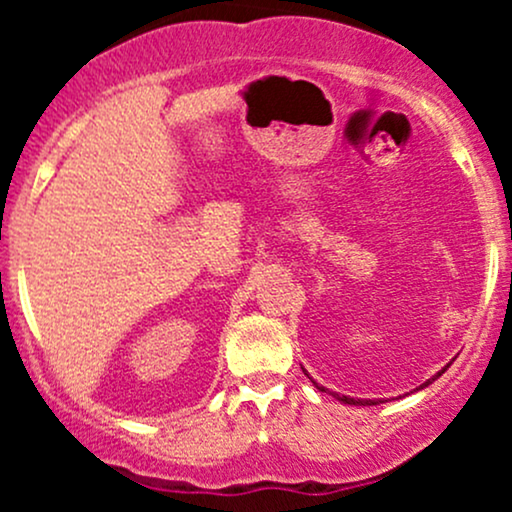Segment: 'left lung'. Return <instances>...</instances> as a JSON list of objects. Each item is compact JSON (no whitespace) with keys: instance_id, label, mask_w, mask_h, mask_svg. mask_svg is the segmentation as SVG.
<instances>
[{"instance_id":"8db88e82","label":"left lung","mask_w":512,"mask_h":512,"mask_svg":"<svg viewBox=\"0 0 512 512\" xmlns=\"http://www.w3.org/2000/svg\"><path fill=\"white\" fill-rule=\"evenodd\" d=\"M445 368H448V366H445ZM445 368H443V370H440V373L436 375V378H440V375H443V373H445ZM436 378H431V380H436ZM431 380H428V383H424V385H421V387H419V390H424V387H426V385H431ZM320 390H322V387H320ZM337 399H339V402H344V404H363V407H366V404H378V402H373V399H366V402H363V399H351V397H346V395H342V397H339V395H337Z\"/></svg>"}]
</instances>
